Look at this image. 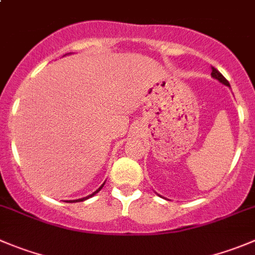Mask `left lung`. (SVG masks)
<instances>
[{"label": "left lung", "instance_id": "obj_1", "mask_svg": "<svg viewBox=\"0 0 255 255\" xmlns=\"http://www.w3.org/2000/svg\"><path fill=\"white\" fill-rule=\"evenodd\" d=\"M212 77L213 79H215V80H218V81L220 82V84H223V85H225V86H228V87H230V85H229V82L227 81V79H225L224 76H223L222 74H220L219 71H218L217 69H214V67H212ZM160 196V195H159Z\"/></svg>", "mask_w": 255, "mask_h": 255}]
</instances>
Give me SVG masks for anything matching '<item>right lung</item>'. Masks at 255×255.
<instances>
[{
  "instance_id": "right-lung-1",
  "label": "right lung",
  "mask_w": 255,
  "mask_h": 255,
  "mask_svg": "<svg viewBox=\"0 0 255 255\" xmlns=\"http://www.w3.org/2000/svg\"><path fill=\"white\" fill-rule=\"evenodd\" d=\"M104 184H105V183H104ZM104 184H103V185H101V186H100V188H99V189H98V190H96V191H94V193H93V194H90V195L85 196V198H81V199H76V200H66V202H69V203H79V202H84V200H86V199L91 198V196H94V195H95V194H96V193H99V191H100V190H101V189H103Z\"/></svg>"
}]
</instances>
